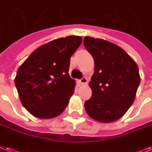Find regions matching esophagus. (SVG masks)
<instances>
[{
	"label": "esophagus",
	"instance_id": "obj_1",
	"mask_svg": "<svg viewBox=\"0 0 152 152\" xmlns=\"http://www.w3.org/2000/svg\"><path fill=\"white\" fill-rule=\"evenodd\" d=\"M87 79L86 78V77H83V78H81L80 80V84L85 85V84H87Z\"/></svg>",
	"mask_w": 152,
	"mask_h": 152
}]
</instances>
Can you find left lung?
I'll return each instance as SVG.
<instances>
[{"mask_svg":"<svg viewBox=\"0 0 152 152\" xmlns=\"http://www.w3.org/2000/svg\"><path fill=\"white\" fill-rule=\"evenodd\" d=\"M83 44L94 60V72L89 83L92 95L84 103L86 112L102 123L117 120L134 103L140 81L137 65L111 42L86 37Z\"/></svg>","mask_w":152,"mask_h":152,"instance_id":"obj_1","label":"left lung"}]
</instances>
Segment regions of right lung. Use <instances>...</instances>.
Here are the masks:
<instances>
[{"label": "right lung", "instance_id": "obj_1", "mask_svg": "<svg viewBox=\"0 0 152 152\" xmlns=\"http://www.w3.org/2000/svg\"><path fill=\"white\" fill-rule=\"evenodd\" d=\"M81 42L76 36L48 42L18 68L15 83L22 104L33 115L50 119L67 107L75 89L69 75L70 58Z\"/></svg>", "mask_w": 152, "mask_h": 152}]
</instances>
